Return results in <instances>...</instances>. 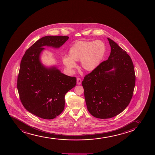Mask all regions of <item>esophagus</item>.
Returning a JSON list of instances; mask_svg holds the SVG:
<instances>
[{"label": "esophagus", "instance_id": "esophagus-1", "mask_svg": "<svg viewBox=\"0 0 155 155\" xmlns=\"http://www.w3.org/2000/svg\"><path fill=\"white\" fill-rule=\"evenodd\" d=\"M81 82H82V81L80 78H77V84L80 85L81 84Z\"/></svg>", "mask_w": 155, "mask_h": 155}]
</instances>
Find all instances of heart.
<instances>
[{
	"label": "heart",
	"instance_id": "heart-1",
	"mask_svg": "<svg viewBox=\"0 0 155 155\" xmlns=\"http://www.w3.org/2000/svg\"><path fill=\"white\" fill-rule=\"evenodd\" d=\"M106 52V45L103 41H80L74 43L68 51L69 57L64 56L62 62L69 69L76 67L75 61H80L84 70L92 71L101 64Z\"/></svg>",
	"mask_w": 155,
	"mask_h": 155
}]
</instances>
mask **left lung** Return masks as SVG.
Returning <instances> with one entry per match:
<instances>
[{"label":"left lung","mask_w":155,"mask_h":155,"mask_svg":"<svg viewBox=\"0 0 155 155\" xmlns=\"http://www.w3.org/2000/svg\"><path fill=\"white\" fill-rule=\"evenodd\" d=\"M107 39L111 47L109 59L86 75L82 83L87 110L101 119L113 117L126 108L135 84L130 56L112 40Z\"/></svg>","instance_id":"obj_1"}]
</instances>
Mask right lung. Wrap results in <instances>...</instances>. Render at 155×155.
I'll list each match as a JSON object with an SVG mask.
<instances>
[{"label":"right lung","instance_id":"right-lung-1","mask_svg":"<svg viewBox=\"0 0 155 155\" xmlns=\"http://www.w3.org/2000/svg\"><path fill=\"white\" fill-rule=\"evenodd\" d=\"M68 36H45L28 48L22 58L17 88L22 104L43 119H51L64 110V97L77 84V78L61 73L55 67L46 68L40 61L43 46L59 48Z\"/></svg>","mask_w":155,"mask_h":155}]
</instances>
